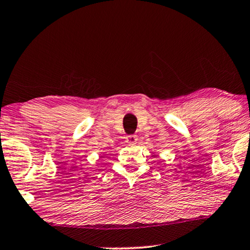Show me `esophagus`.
<instances>
[{
    "instance_id": "34e87169",
    "label": "esophagus",
    "mask_w": 250,
    "mask_h": 250,
    "mask_svg": "<svg viewBox=\"0 0 250 250\" xmlns=\"http://www.w3.org/2000/svg\"><path fill=\"white\" fill-rule=\"evenodd\" d=\"M125 142L127 143L128 146H134L136 142H138V136L136 135H128L127 138H126Z\"/></svg>"
}]
</instances>
